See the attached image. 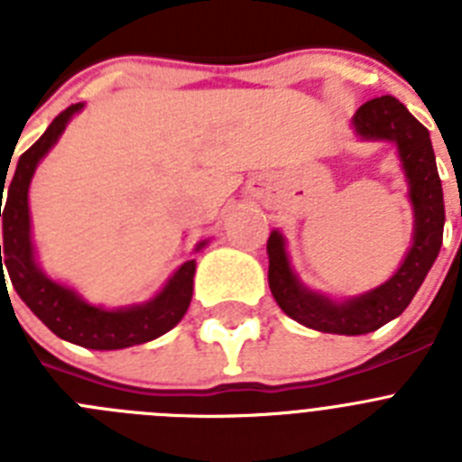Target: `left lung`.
<instances>
[{"mask_svg": "<svg viewBox=\"0 0 462 462\" xmlns=\"http://www.w3.org/2000/svg\"><path fill=\"white\" fill-rule=\"evenodd\" d=\"M354 126L363 138L393 141L410 180L414 243L398 273L382 287L337 303L305 289L289 266L282 236L273 231L268 238V284L277 305L298 324L337 336H363L405 312L438 259L444 234L442 180L426 126L389 94L365 101L354 116Z\"/></svg>", "mask_w": 462, "mask_h": 462, "instance_id": "1", "label": "left lung"}]
</instances>
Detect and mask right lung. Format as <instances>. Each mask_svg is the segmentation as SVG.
<instances>
[{
    "instance_id": "1",
    "label": "right lung",
    "mask_w": 462,
    "mask_h": 462,
    "mask_svg": "<svg viewBox=\"0 0 462 462\" xmlns=\"http://www.w3.org/2000/svg\"><path fill=\"white\" fill-rule=\"evenodd\" d=\"M80 108H83V104H71L67 110H62L51 122L46 134L27 152L20 154L14 178L8 180L4 210L0 201L4 231V243L0 245L2 284H6V280H4V266H6L11 284L18 291V296L57 337L73 342V345L88 346V349H125V346L143 345V342L164 336L166 330L173 328L185 317L191 291H194L196 263L194 261L182 263L178 273L169 280L164 291L152 298L150 303L126 310L94 308V305L85 303L79 293L48 280L39 271L34 261V250H32L27 191H30L32 175H34L41 157L55 145L67 122ZM2 182H6V178H2ZM203 245L206 243L199 245L196 250H201Z\"/></svg>"
}]
</instances>
